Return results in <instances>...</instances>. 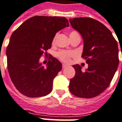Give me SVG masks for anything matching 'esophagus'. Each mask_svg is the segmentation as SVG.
I'll return each instance as SVG.
<instances>
[{
    "label": "esophagus",
    "mask_w": 122,
    "mask_h": 122,
    "mask_svg": "<svg viewBox=\"0 0 122 122\" xmlns=\"http://www.w3.org/2000/svg\"><path fill=\"white\" fill-rule=\"evenodd\" d=\"M66 67H67V65L65 64H63L62 65V68H63V69H65Z\"/></svg>",
    "instance_id": "esophagus-1"
}]
</instances>
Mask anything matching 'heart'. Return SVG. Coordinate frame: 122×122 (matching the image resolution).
I'll use <instances>...</instances> for the list:
<instances>
[{"mask_svg":"<svg viewBox=\"0 0 122 122\" xmlns=\"http://www.w3.org/2000/svg\"><path fill=\"white\" fill-rule=\"evenodd\" d=\"M79 35L78 33L76 31V30H71L70 31L69 33V37H70V39H71L72 37H74L75 35ZM56 37H57V35H55L54 37H53V39L52 40V43L54 44L55 42V40H56ZM75 55V53L74 51H66V50H61L59 51V52L57 53L56 54V56L57 57L61 60V61H63L65 63H69L70 61V59L72 57H73Z\"/></svg>","mask_w":122,"mask_h":122,"instance_id":"heart-1","label":"heart"}]
</instances>
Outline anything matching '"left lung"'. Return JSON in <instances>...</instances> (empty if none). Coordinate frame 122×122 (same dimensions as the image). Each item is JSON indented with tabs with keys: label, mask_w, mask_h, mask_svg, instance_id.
Segmentation results:
<instances>
[{
	"label": "left lung",
	"mask_w": 122,
	"mask_h": 122,
	"mask_svg": "<svg viewBox=\"0 0 122 122\" xmlns=\"http://www.w3.org/2000/svg\"><path fill=\"white\" fill-rule=\"evenodd\" d=\"M69 21L83 39L81 57L88 64L85 71L80 65H73L75 75L70 79L69 91L78 97L92 98L107 89L119 65L117 43L110 30L97 20L80 17Z\"/></svg>",
	"instance_id": "obj_1"
}]
</instances>
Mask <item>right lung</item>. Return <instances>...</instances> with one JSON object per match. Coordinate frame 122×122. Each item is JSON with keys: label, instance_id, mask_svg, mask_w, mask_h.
<instances>
[{"label": "right lung", "instance_id": "1", "mask_svg": "<svg viewBox=\"0 0 122 122\" xmlns=\"http://www.w3.org/2000/svg\"><path fill=\"white\" fill-rule=\"evenodd\" d=\"M69 26L65 17L35 16L13 32L6 49L7 68L17 90L29 97L47 96L62 69L61 63L49 54L47 67L39 63L48 55L52 40L59 30Z\"/></svg>", "mask_w": 122, "mask_h": 122}]
</instances>
